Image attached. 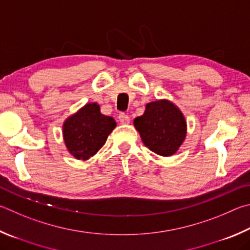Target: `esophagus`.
Returning a JSON list of instances; mask_svg holds the SVG:
<instances>
[{"label":"esophagus","instance_id":"esophagus-1","mask_svg":"<svg viewBox=\"0 0 250 250\" xmlns=\"http://www.w3.org/2000/svg\"><path fill=\"white\" fill-rule=\"evenodd\" d=\"M118 118H119V121L121 122L122 125H128L129 122H130V117L126 115V113L121 112Z\"/></svg>","mask_w":250,"mask_h":250}]
</instances>
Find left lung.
<instances>
[{"instance_id":"left-lung-1","label":"left lung","mask_w":250,"mask_h":250,"mask_svg":"<svg viewBox=\"0 0 250 250\" xmlns=\"http://www.w3.org/2000/svg\"><path fill=\"white\" fill-rule=\"evenodd\" d=\"M133 124L145 146L162 156L174 155L187 133L183 112L167 99L146 104L144 113Z\"/></svg>"}]
</instances>
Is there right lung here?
Segmentation results:
<instances>
[{"label": "right lung", "mask_w": 250, "mask_h": 250, "mask_svg": "<svg viewBox=\"0 0 250 250\" xmlns=\"http://www.w3.org/2000/svg\"><path fill=\"white\" fill-rule=\"evenodd\" d=\"M116 125L115 119L103 115L96 103L86 104L63 125L67 151L76 160H88L102 148Z\"/></svg>", "instance_id": "obj_1"}]
</instances>
